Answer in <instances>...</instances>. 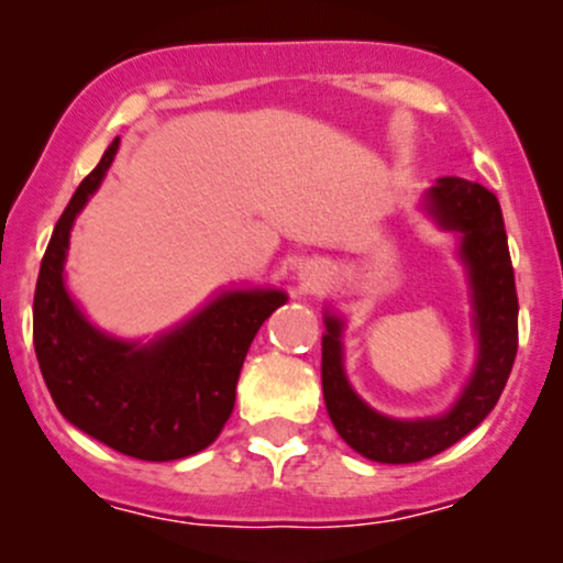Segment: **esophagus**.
Wrapping results in <instances>:
<instances>
[{
	"label": "esophagus",
	"mask_w": 563,
	"mask_h": 563,
	"mask_svg": "<svg viewBox=\"0 0 563 563\" xmlns=\"http://www.w3.org/2000/svg\"><path fill=\"white\" fill-rule=\"evenodd\" d=\"M323 277H327V272H323V264H321V261L310 258V261H305L302 266H299V283H302L305 288H316V286H321Z\"/></svg>",
	"instance_id": "34e87169"
}]
</instances>
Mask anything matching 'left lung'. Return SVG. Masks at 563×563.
<instances>
[{
    "mask_svg": "<svg viewBox=\"0 0 563 563\" xmlns=\"http://www.w3.org/2000/svg\"><path fill=\"white\" fill-rule=\"evenodd\" d=\"M430 212L446 231L463 234L479 329V362L450 413L439 419H391L367 408L343 373L340 321L327 316L321 338V384L340 439L376 463H419L450 450L496 408L518 354V291L498 198L479 181L444 176L430 187Z\"/></svg>",
    "mask_w": 563,
    "mask_h": 563,
    "instance_id": "obj_1",
    "label": "left lung"
}]
</instances>
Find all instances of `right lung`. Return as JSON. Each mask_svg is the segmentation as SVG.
Returning a JSON list of instances; mask_svg holds the SVG:
<instances>
[{
	"label": "right lung",
	"instance_id": "right-lung-1",
	"mask_svg": "<svg viewBox=\"0 0 563 563\" xmlns=\"http://www.w3.org/2000/svg\"><path fill=\"white\" fill-rule=\"evenodd\" d=\"M119 139L78 185L45 247L35 288V354L67 422L139 460L207 450L231 417L242 362L261 323L286 305L280 288H229L155 340H119L84 318L62 280L76 214L98 190Z\"/></svg>",
	"mask_w": 563,
	"mask_h": 563
}]
</instances>
